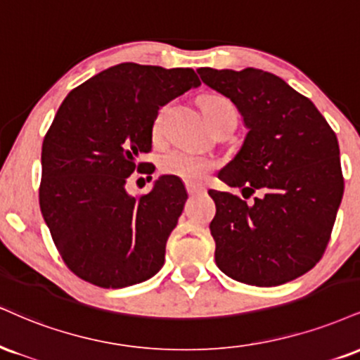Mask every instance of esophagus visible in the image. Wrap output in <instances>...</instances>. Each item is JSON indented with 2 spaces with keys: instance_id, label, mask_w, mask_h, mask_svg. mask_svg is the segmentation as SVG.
I'll list each match as a JSON object with an SVG mask.
<instances>
[{
  "instance_id": "esophagus-1",
  "label": "esophagus",
  "mask_w": 360,
  "mask_h": 360,
  "mask_svg": "<svg viewBox=\"0 0 360 360\" xmlns=\"http://www.w3.org/2000/svg\"><path fill=\"white\" fill-rule=\"evenodd\" d=\"M186 191H188V194H191V196H194V194L205 191V186L196 183H186Z\"/></svg>"
}]
</instances>
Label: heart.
I'll use <instances>...</instances> for the list:
<instances>
[{
  "label": "heart",
  "mask_w": 360,
  "mask_h": 360,
  "mask_svg": "<svg viewBox=\"0 0 360 360\" xmlns=\"http://www.w3.org/2000/svg\"><path fill=\"white\" fill-rule=\"evenodd\" d=\"M201 109L205 114L206 120L210 125H213L218 120L224 119L228 115H236V109L233 102L228 97L219 94H210L201 98ZM169 112V107L164 105L161 110L158 112L153 120V137L159 139L162 136L164 120ZM214 169V161L205 155L193 153V150L184 149H174L169 150L162 155L161 159V171L164 174L176 176L184 181H199L202 179L207 172Z\"/></svg>",
  "instance_id": "heart-1"
}]
</instances>
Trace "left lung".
<instances>
[{"mask_svg":"<svg viewBox=\"0 0 360 360\" xmlns=\"http://www.w3.org/2000/svg\"><path fill=\"white\" fill-rule=\"evenodd\" d=\"M207 86L228 97L248 127L243 146L219 172L240 196L210 189L216 265L233 280L276 287L311 270L330 240L344 194L335 132L309 98L257 68H199Z\"/></svg>","mask_w":360,"mask_h":360,"instance_id":"8db88e82","label":"left lung"}]
</instances>
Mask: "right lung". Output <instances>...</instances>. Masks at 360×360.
Masks as SVG:
<instances>
[{
    "label": "right lung",
    "instance_id": "obj_1",
    "mask_svg": "<svg viewBox=\"0 0 360 360\" xmlns=\"http://www.w3.org/2000/svg\"><path fill=\"white\" fill-rule=\"evenodd\" d=\"M193 68L120 63L75 86L41 147L40 207L72 274L102 288H124L161 270L166 243L188 199L176 176L129 196L134 171L153 174V120L172 98L199 86Z\"/></svg>",
    "mask_w": 360,
    "mask_h": 360
}]
</instances>
